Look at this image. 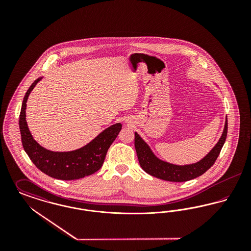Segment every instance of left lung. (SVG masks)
Wrapping results in <instances>:
<instances>
[{
	"label": "left lung",
	"instance_id": "1",
	"mask_svg": "<svg viewBox=\"0 0 251 251\" xmlns=\"http://www.w3.org/2000/svg\"><path fill=\"white\" fill-rule=\"evenodd\" d=\"M227 132V120L226 118L224 130L218 142L215 147L197 163L189 165H174L159 159L152 152L150 146L146 143L142 137L135 131L134 132V147L140 167L148 174L158 179L168 181H187L201 176L210 167L215 164V160L220 153V151L226 141Z\"/></svg>",
	"mask_w": 251,
	"mask_h": 251
}]
</instances>
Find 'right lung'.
<instances>
[{"label": "right lung", "mask_w": 251, "mask_h": 251, "mask_svg": "<svg viewBox=\"0 0 251 251\" xmlns=\"http://www.w3.org/2000/svg\"><path fill=\"white\" fill-rule=\"evenodd\" d=\"M42 77L31 84L24 96L20 130L25 152L39 170L54 179L72 180L84 178L98 171L104 162L108 149L120 133L122 125L116 123L101 131L84 147L72 151H51L41 147L34 139L26 121V102L28 97Z\"/></svg>", "instance_id": "right-lung-1"}]
</instances>
